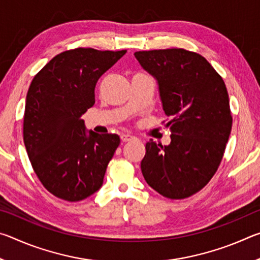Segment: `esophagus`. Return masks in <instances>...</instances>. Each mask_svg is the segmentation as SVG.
<instances>
[{
    "label": "esophagus",
    "instance_id": "obj_1",
    "mask_svg": "<svg viewBox=\"0 0 260 260\" xmlns=\"http://www.w3.org/2000/svg\"><path fill=\"white\" fill-rule=\"evenodd\" d=\"M120 139H121V141L122 142H129V141H132V140H134L135 138L133 135H129V134H121V136H120Z\"/></svg>",
    "mask_w": 260,
    "mask_h": 260
}]
</instances>
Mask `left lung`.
I'll list each match as a JSON object with an SVG mask.
<instances>
[{
  "instance_id": "obj_1",
  "label": "left lung",
  "mask_w": 260,
  "mask_h": 260,
  "mask_svg": "<svg viewBox=\"0 0 260 260\" xmlns=\"http://www.w3.org/2000/svg\"><path fill=\"white\" fill-rule=\"evenodd\" d=\"M156 79L162 109L171 119V143L146 144L141 171L160 195L182 200L200 191L217 172L233 118L225 82L203 56L172 48L136 51Z\"/></svg>"
}]
</instances>
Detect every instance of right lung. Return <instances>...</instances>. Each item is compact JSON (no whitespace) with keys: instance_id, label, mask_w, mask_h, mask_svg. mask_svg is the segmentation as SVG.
<instances>
[{"instance_id":"1","label":"right lung","mask_w":260,"mask_h":260,"mask_svg":"<svg viewBox=\"0 0 260 260\" xmlns=\"http://www.w3.org/2000/svg\"><path fill=\"white\" fill-rule=\"evenodd\" d=\"M125 54L93 48L60 52L30 82L24 143L35 174L58 199L82 201L102 187L120 139L87 132L81 116L95 103L100 77Z\"/></svg>"}]
</instances>
